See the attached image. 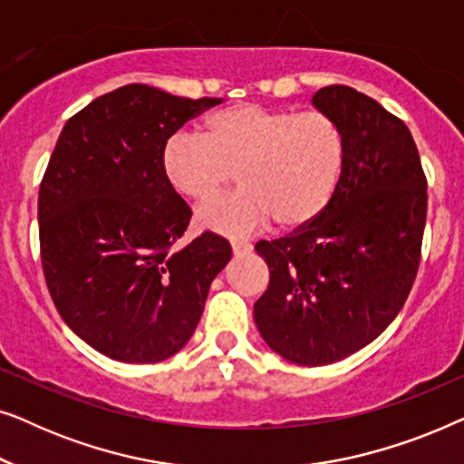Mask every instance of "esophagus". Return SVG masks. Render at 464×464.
<instances>
[{
    "label": "esophagus",
    "instance_id": "esophagus-1",
    "mask_svg": "<svg viewBox=\"0 0 464 464\" xmlns=\"http://www.w3.org/2000/svg\"><path fill=\"white\" fill-rule=\"evenodd\" d=\"M232 251H234V256H245V253H249L253 246H251V243H246V240H232Z\"/></svg>",
    "mask_w": 464,
    "mask_h": 464
}]
</instances>
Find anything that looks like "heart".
<instances>
[{
  "label": "heart",
  "mask_w": 464,
  "mask_h": 464,
  "mask_svg": "<svg viewBox=\"0 0 464 464\" xmlns=\"http://www.w3.org/2000/svg\"><path fill=\"white\" fill-rule=\"evenodd\" d=\"M344 135L325 111L275 110L238 103L213 111L205 135L175 132L162 145V175L177 194L205 202L230 170L240 189L198 208L205 230L245 237L270 224L300 227L313 221L338 186Z\"/></svg>",
  "instance_id": "1"
}]
</instances>
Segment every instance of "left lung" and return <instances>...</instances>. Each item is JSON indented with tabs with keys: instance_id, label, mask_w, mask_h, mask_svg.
<instances>
[{
	"instance_id": "left-lung-1",
	"label": "left lung",
	"mask_w": 464,
	"mask_h": 464,
	"mask_svg": "<svg viewBox=\"0 0 464 464\" xmlns=\"http://www.w3.org/2000/svg\"><path fill=\"white\" fill-rule=\"evenodd\" d=\"M313 105L344 135L338 186L310 224L256 245L270 283L253 306L266 344L308 367L346 359L391 325L427 221V177L403 120L342 84L316 91Z\"/></svg>"
}]
</instances>
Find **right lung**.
Segmentation results:
<instances>
[{
    "label": "right lung",
    "mask_w": 464,
    "mask_h": 464,
    "mask_svg": "<svg viewBox=\"0 0 464 464\" xmlns=\"http://www.w3.org/2000/svg\"><path fill=\"white\" fill-rule=\"evenodd\" d=\"M224 99L129 84L67 120L37 198L42 268L63 321L122 363H158L192 338L232 249L213 232L181 246L192 211L160 151Z\"/></svg>",
    "instance_id": "obj_1"
}]
</instances>
